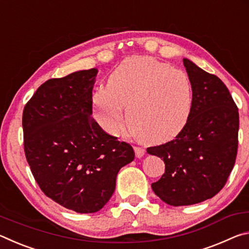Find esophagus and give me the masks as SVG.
<instances>
[{
    "label": "esophagus",
    "mask_w": 249,
    "mask_h": 249,
    "mask_svg": "<svg viewBox=\"0 0 249 249\" xmlns=\"http://www.w3.org/2000/svg\"><path fill=\"white\" fill-rule=\"evenodd\" d=\"M134 150L137 158H142L145 155V149L142 148V147H134Z\"/></svg>",
    "instance_id": "34e87169"
}]
</instances>
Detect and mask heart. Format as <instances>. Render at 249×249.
<instances>
[{
  "mask_svg": "<svg viewBox=\"0 0 249 249\" xmlns=\"http://www.w3.org/2000/svg\"><path fill=\"white\" fill-rule=\"evenodd\" d=\"M92 101L99 124L107 133L120 132L127 105L130 132L160 142L187 126L193 86L182 70L150 57H133L113 71L107 87L96 88Z\"/></svg>",
  "mask_w": 249,
  "mask_h": 249,
  "instance_id": "heart-1",
  "label": "heart"
}]
</instances>
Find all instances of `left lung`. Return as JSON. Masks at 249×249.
Returning <instances> with one entry per match:
<instances>
[{
	"instance_id": "obj_1",
	"label": "left lung",
	"mask_w": 249,
	"mask_h": 249,
	"mask_svg": "<svg viewBox=\"0 0 249 249\" xmlns=\"http://www.w3.org/2000/svg\"><path fill=\"white\" fill-rule=\"evenodd\" d=\"M183 65L193 86L190 119L175 140L147 148L166 165L161 178L151 183L153 191L172 206L217 195L233 169L238 145V108L229 89L189 59Z\"/></svg>"
}]
</instances>
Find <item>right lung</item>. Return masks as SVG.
<instances>
[{
    "label": "right lung",
    "instance_id": "1",
    "mask_svg": "<svg viewBox=\"0 0 249 249\" xmlns=\"http://www.w3.org/2000/svg\"><path fill=\"white\" fill-rule=\"evenodd\" d=\"M98 69L80 70L41 84L23 112L24 149L46 196L77 213L98 212L111 199L116 176L135 158L92 117Z\"/></svg>",
    "mask_w": 249,
    "mask_h": 249
}]
</instances>
